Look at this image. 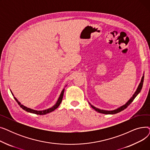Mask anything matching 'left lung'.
<instances>
[{"label": "left lung", "mask_w": 150, "mask_h": 150, "mask_svg": "<svg viewBox=\"0 0 150 150\" xmlns=\"http://www.w3.org/2000/svg\"><path fill=\"white\" fill-rule=\"evenodd\" d=\"M144 76H143L142 78L141 81H140V84H139V86H138V88H137V91H136V92L134 93V95L132 96V97L130 98V100H129V101H128L127 102V103H126L125 105H123L122 106L119 108L117 109L113 110V111H105V110H101V109H98V108H96V107H94L93 106L91 105L90 103H89V104L91 105V107H92L93 109H95L97 112H100V113L105 114H117V113H118V112H121L122 111H123V110H124L125 109L127 108L132 103V102L133 101V100H134V98H135L136 97V96L138 95L139 93L140 92L142 88L143 83H144Z\"/></svg>", "instance_id": "1"}]
</instances>
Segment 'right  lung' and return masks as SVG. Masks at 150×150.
<instances>
[{
  "label": "right lung",
  "mask_w": 150,
  "mask_h": 150,
  "mask_svg": "<svg viewBox=\"0 0 150 150\" xmlns=\"http://www.w3.org/2000/svg\"><path fill=\"white\" fill-rule=\"evenodd\" d=\"M64 89L62 91V92H61V93L60 94V96H59V98H58V100L56 104H55L53 107H52V108H50L49 109H45V110H43V111H36V110H33V109H31L30 108H27V107H25L24 106H23L22 105H21L20 102L16 98L14 97V98L16 100V101H17V103L21 106V108H22L23 110H25V111H26L27 112H31V113H33V114H38V115H45L46 114H48V113H50V112L53 111L54 109H56L59 106V105L61 104V101H62V98H63V95H64Z\"/></svg>",
  "instance_id": "add662e5"
}]
</instances>
